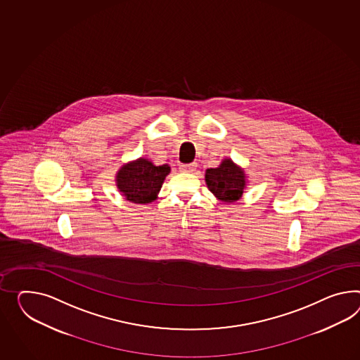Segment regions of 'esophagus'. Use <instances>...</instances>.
I'll use <instances>...</instances> for the list:
<instances>
[{"label": "esophagus", "instance_id": "esophagus-1", "mask_svg": "<svg viewBox=\"0 0 360 360\" xmlns=\"http://www.w3.org/2000/svg\"><path fill=\"white\" fill-rule=\"evenodd\" d=\"M195 167H197L195 163L181 165V166H180V171H181V172H188V174H191V172H194V171H195Z\"/></svg>", "mask_w": 360, "mask_h": 360}]
</instances>
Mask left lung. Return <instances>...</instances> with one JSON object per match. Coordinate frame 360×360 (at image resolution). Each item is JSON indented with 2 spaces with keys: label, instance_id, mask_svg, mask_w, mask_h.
<instances>
[{
  "label": "left lung",
  "instance_id": "1",
  "mask_svg": "<svg viewBox=\"0 0 360 360\" xmlns=\"http://www.w3.org/2000/svg\"><path fill=\"white\" fill-rule=\"evenodd\" d=\"M205 180L209 191L219 201L229 203L240 200L247 185L244 171L231 159H224L217 168L206 169Z\"/></svg>",
  "mask_w": 360,
  "mask_h": 360
}]
</instances>
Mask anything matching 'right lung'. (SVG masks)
Instances as JSON below:
<instances>
[{
  "label": "right lung",
  "mask_w": 360,
  "mask_h": 360,
  "mask_svg": "<svg viewBox=\"0 0 360 360\" xmlns=\"http://www.w3.org/2000/svg\"><path fill=\"white\" fill-rule=\"evenodd\" d=\"M168 165L155 166L145 158H139L121 167L116 175V185L127 201L150 203L157 200L162 184L169 174Z\"/></svg>",
  "instance_id": "add662e5"
}]
</instances>
